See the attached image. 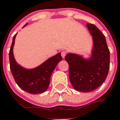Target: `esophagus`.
Wrapping results in <instances>:
<instances>
[{"label": "esophagus", "instance_id": "obj_1", "mask_svg": "<svg viewBox=\"0 0 120 120\" xmlns=\"http://www.w3.org/2000/svg\"><path fill=\"white\" fill-rule=\"evenodd\" d=\"M66 54H67V52L65 51H63L61 52V56H62V57L63 58H65V56Z\"/></svg>", "mask_w": 120, "mask_h": 120}]
</instances>
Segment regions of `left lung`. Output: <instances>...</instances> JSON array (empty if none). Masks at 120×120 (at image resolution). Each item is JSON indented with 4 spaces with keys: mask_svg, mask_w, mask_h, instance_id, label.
I'll return each mask as SVG.
<instances>
[{
    "mask_svg": "<svg viewBox=\"0 0 120 120\" xmlns=\"http://www.w3.org/2000/svg\"><path fill=\"white\" fill-rule=\"evenodd\" d=\"M86 26L93 40L91 57L86 59L72 53L65 56L71 83L74 89L84 92L95 90L105 81L109 71L110 56L103 34L93 24L87 23Z\"/></svg>",
    "mask_w": 120,
    "mask_h": 120,
    "instance_id": "1",
    "label": "left lung"
}]
</instances>
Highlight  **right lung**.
Returning a JSON list of instances; mask_svg holds the SVG:
<instances>
[{
    "instance_id": "add662e5",
    "label": "right lung",
    "mask_w": 120,
    "mask_h": 120,
    "mask_svg": "<svg viewBox=\"0 0 120 120\" xmlns=\"http://www.w3.org/2000/svg\"><path fill=\"white\" fill-rule=\"evenodd\" d=\"M26 25L27 23L23 28ZM16 34L13 37L9 51L10 68L13 78L19 87L26 92L32 94L45 92L48 88L53 70L62 59L61 53L49 58L35 68L26 69L23 68L17 63L13 55V49Z\"/></svg>"
}]
</instances>
